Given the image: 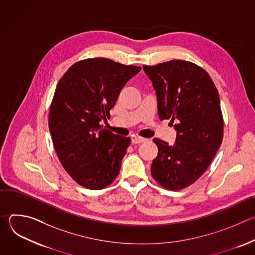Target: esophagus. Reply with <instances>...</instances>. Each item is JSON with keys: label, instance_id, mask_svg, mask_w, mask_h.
<instances>
[{"label": "esophagus", "instance_id": "1", "mask_svg": "<svg viewBox=\"0 0 255 255\" xmlns=\"http://www.w3.org/2000/svg\"><path fill=\"white\" fill-rule=\"evenodd\" d=\"M145 141H146V139H143V138H140V137H137V136H132L131 137V142L133 144H141Z\"/></svg>", "mask_w": 255, "mask_h": 255}]
</instances>
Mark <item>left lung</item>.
Returning <instances> with one entry per match:
<instances>
[{
    "mask_svg": "<svg viewBox=\"0 0 255 255\" xmlns=\"http://www.w3.org/2000/svg\"><path fill=\"white\" fill-rule=\"evenodd\" d=\"M143 69L155 90L159 119H169L176 130L172 145L153 139L158 153L151 175L164 189H185L202 176L221 146L219 93L208 72L190 61L170 60Z\"/></svg>",
    "mask_w": 255,
    "mask_h": 255,
    "instance_id": "1",
    "label": "left lung"
}]
</instances>
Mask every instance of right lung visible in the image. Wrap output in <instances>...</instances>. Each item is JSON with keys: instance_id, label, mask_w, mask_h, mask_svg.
I'll use <instances>...</instances> for the list:
<instances>
[{"instance_id": "1", "label": "right lung", "mask_w": 255, "mask_h": 255, "mask_svg": "<svg viewBox=\"0 0 255 255\" xmlns=\"http://www.w3.org/2000/svg\"><path fill=\"white\" fill-rule=\"evenodd\" d=\"M141 67L108 58L72 64L59 80L50 105L48 126L66 172L87 189L100 190L117 177L131 142L100 124L110 117L121 90Z\"/></svg>"}]
</instances>
